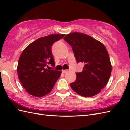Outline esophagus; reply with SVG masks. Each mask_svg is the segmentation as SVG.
<instances>
[{"label": "esophagus", "instance_id": "obj_1", "mask_svg": "<svg viewBox=\"0 0 130 130\" xmlns=\"http://www.w3.org/2000/svg\"><path fill=\"white\" fill-rule=\"evenodd\" d=\"M68 72V70H62V71L63 73H67Z\"/></svg>", "mask_w": 130, "mask_h": 130}]
</instances>
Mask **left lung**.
I'll return each instance as SVG.
<instances>
[{
    "label": "left lung",
    "instance_id": "1",
    "mask_svg": "<svg viewBox=\"0 0 130 130\" xmlns=\"http://www.w3.org/2000/svg\"><path fill=\"white\" fill-rule=\"evenodd\" d=\"M63 39L71 46L77 62L84 63L83 71L76 73L72 89L84 97H92L101 91L108 81L112 65L108 53L102 43L80 32L67 34Z\"/></svg>",
    "mask_w": 130,
    "mask_h": 130
}]
</instances>
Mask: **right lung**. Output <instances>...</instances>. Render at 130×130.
Masks as SVG:
<instances>
[{
	"label": "right lung",
	"instance_id": "obj_1",
	"mask_svg": "<svg viewBox=\"0 0 130 130\" xmlns=\"http://www.w3.org/2000/svg\"><path fill=\"white\" fill-rule=\"evenodd\" d=\"M65 34H51L37 39L25 49L19 57L17 73L19 81L27 93L41 98L52 91L60 77L61 71L47 69L55 63L52 53L54 42Z\"/></svg>",
	"mask_w": 130,
	"mask_h": 130
}]
</instances>
